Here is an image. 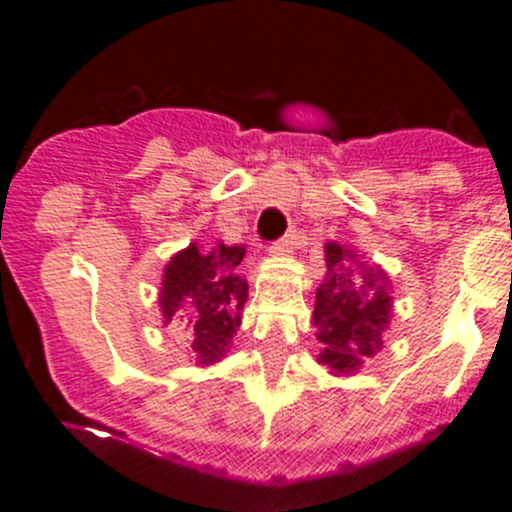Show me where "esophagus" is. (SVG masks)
<instances>
[{"mask_svg": "<svg viewBox=\"0 0 512 512\" xmlns=\"http://www.w3.org/2000/svg\"><path fill=\"white\" fill-rule=\"evenodd\" d=\"M294 245H297V232H289V235L282 237V240H277L275 245H272V252L275 255H289V252L294 250Z\"/></svg>", "mask_w": 512, "mask_h": 512, "instance_id": "obj_1", "label": "esophagus"}]
</instances>
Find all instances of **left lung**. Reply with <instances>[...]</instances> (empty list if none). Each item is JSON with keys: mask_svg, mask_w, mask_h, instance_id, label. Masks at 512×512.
Listing matches in <instances>:
<instances>
[{"mask_svg": "<svg viewBox=\"0 0 512 512\" xmlns=\"http://www.w3.org/2000/svg\"><path fill=\"white\" fill-rule=\"evenodd\" d=\"M327 275L317 287L314 327L324 344L319 361L334 374H354L364 359L384 347L386 324L391 322L389 277L379 267H361L356 275V255L339 242L324 245Z\"/></svg>", "mask_w": 512, "mask_h": 512, "instance_id": "obj_1", "label": "left lung"}]
</instances>
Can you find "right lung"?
Listing matches in <instances>:
<instances>
[{
    "label": "right lung",
    "mask_w": 512,
    "mask_h": 512,
    "mask_svg": "<svg viewBox=\"0 0 512 512\" xmlns=\"http://www.w3.org/2000/svg\"><path fill=\"white\" fill-rule=\"evenodd\" d=\"M242 257V245L218 242L213 250H198L193 242L165 265L160 287L163 322H173L178 309L188 312L180 322H185L190 352L200 366L223 359L242 322L247 302V282L240 275Z\"/></svg>",
    "instance_id": "add662e5"
}]
</instances>
